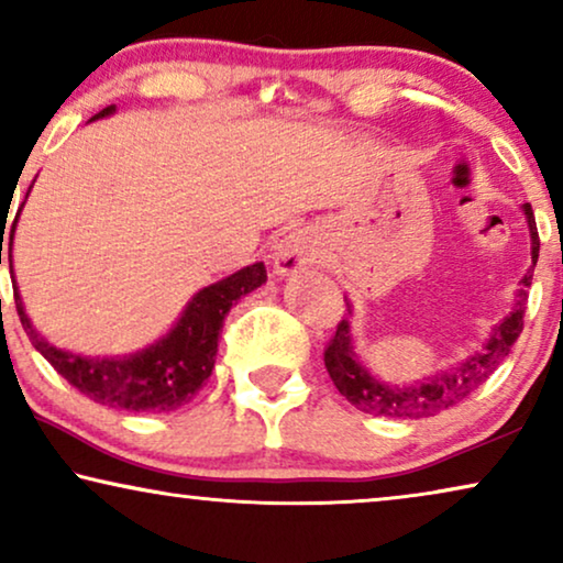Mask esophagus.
<instances>
[{
	"label": "esophagus",
	"instance_id": "esophagus-1",
	"mask_svg": "<svg viewBox=\"0 0 563 563\" xmlns=\"http://www.w3.org/2000/svg\"><path fill=\"white\" fill-rule=\"evenodd\" d=\"M320 253L314 249V241L305 230H289L287 235L282 238L279 245H276V272L279 274H295L297 268L318 264Z\"/></svg>",
	"mask_w": 563,
	"mask_h": 563
}]
</instances>
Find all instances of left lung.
Listing matches in <instances>:
<instances>
[{
	"label": "left lung",
	"instance_id": "obj_1",
	"mask_svg": "<svg viewBox=\"0 0 563 563\" xmlns=\"http://www.w3.org/2000/svg\"><path fill=\"white\" fill-rule=\"evenodd\" d=\"M526 212L528 228H530V256H533V266L538 261V251H541V241H538V228L533 218V207L522 205ZM533 268L522 276L518 289V299H515L512 312L507 314L503 322L492 328V335L487 338L482 351L468 356L464 364L449 372H441L435 376H428L410 387H389L379 379H374L364 366L358 364L356 353H353V335L349 320H341L335 328V335L330 338L325 349V368L330 379L338 387V391L356 405L358 410L384 415V418H430V415L449 410V407L459 405L472 391L489 379V374L503 364L507 353H510L512 343L518 341L522 333V314H526V299L528 287L533 282Z\"/></svg>",
	"mask_w": 563,
	"mask_h": 563
}]
</instances>
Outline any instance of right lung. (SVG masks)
Instances as JSON below:
<instances>
[{"instance_id": "add662e5", "label": "right lung", "mask_w": 563, "mask_h": 563, "mask_svg": "<svg viewBox=\"0 0 563 563\" xmlns=\"http://www.w3.org/2000/svg\"><path fill=\"white\" fill-rule=\"evenodd\" d=\"M112 112L114 104L104 107V110L97 112L91 120L107 118V114ZM18 218H14L10 233H7L10 253ZM264 282L266 266L253 264L225 276V279L210 284V287L199 289L197 295L191 297L187 310L181 312V318L176 320V325L168 330L161 341L122 358L79 356V353H68L56 349V345H51L33 328V322H30L25 307H22L18 282H14L12 287L20 322L22 328H25L30 341H33L35 351H41L43 358L48 361L71 387H76L81 395H87L99 405L114 407V410L172 412L176 407L187 405L189 399L202 389V384L210 379L214 368V356H218V338L230 307H233L241 297L249 295V291L258 289Z\"/></svg>"}]
</instances>
